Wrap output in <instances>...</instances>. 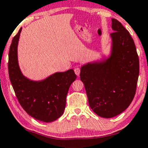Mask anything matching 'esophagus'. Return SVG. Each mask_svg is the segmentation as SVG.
<instances>
[{"mask_svg":"<svg viewBox=\"0 0 148 148\" xmlns=\"http://www.w3.org/2000/svg\"><path fill=\"white\" fill-rule=\"evenodd\" d=\"M74 71H75V73L77 75V76H79L80 73V68L79 66H76L75 68H74Z\"/></svg>","mask_w":148,"mask_h":148,"instance_id":"1","label":"esophagus"}]
</instances>
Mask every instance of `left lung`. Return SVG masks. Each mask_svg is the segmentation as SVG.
Masks as SVG:
<instances>
[{
	"label": "left lung",
	"mask_w": 148,
	"mask_h": 148,
	"mask_svg": "<svg viewBox=\"0 0 148 148\" xmlns=\"http://www.w3.org/2000/svg\"><path fill=\"white\" fill-rule=\"evenodd\" d=\"M112 52L101 63L83 65L80 80L88 103L97 115L110 118L119 115L132 103L139 76V58L133 39L118 20L112 19Z\"/></svg>",
	"instance_id": "1"
}]
</instances>
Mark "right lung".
I'll use <instances>...</instances> for the list:
<instances>
[{"instance_id":"add662e5","label":"right lung","mask_w":148,"mask_h":148,"mask_svg":"<svg viewBox=\"0 0 148 148\" xmlns=\"http://www.w3.org/2000/svg\"><path fill=\"white\" fill-rule=\"evenodd\" d=\"M21 28L12 40L8 54V73L20 105L35 119L50 123L63 115L68 90L77 76L73 70L56 73L41 82L29 80L18 64L17 46Z\"/></svg>"}]
</instances>
